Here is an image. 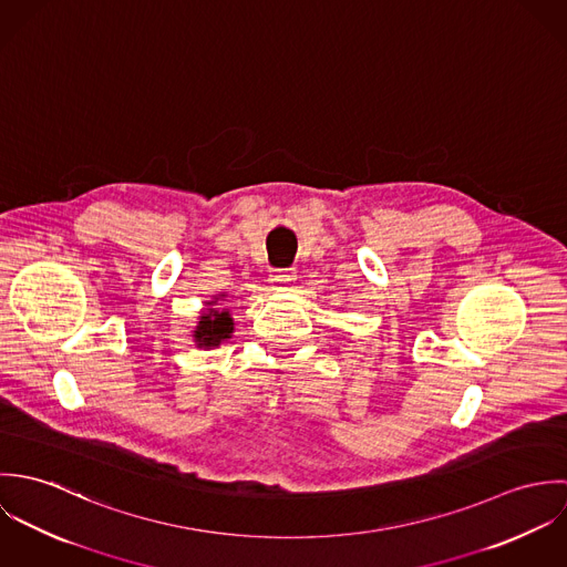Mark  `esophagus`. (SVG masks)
<instances>
[{"label":"esophagus","instance_id":"1","mask_svg":"<svg viewBox=\"0 0 567 567\" xmlns=\"http://www.w3.org/2000/svg\"><path fill=\"white\" fill-rule=\"evenodd\" d=\"M295 272L292 270H272L270 281L275 286V290H288V286L295 281Z\"/></svg>","mask_w":567,"mask_h":567}]
</instances>
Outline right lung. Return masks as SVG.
Masks as SVG:
<instances>
[{
    "label": "right lung",
    "instance_id": "obj_1",
    "mask_svg": "<svg viewBox=\"0 0 567 567\" xmlns=\"http://www.w3.org/2000/svg\"><path fill=\"white\" fill-rule=\"evenodd\" d=\"M225 297L227 295L223 292L212 301H205V310L200 312L198 323L192 329V338L198 349H214L223 344L227 338H231L236 323L231 312L227 308H220V301H227Z\"/></svg>",
    "mask_w": 567,
    "mask_h": 567
}]
</instances>
